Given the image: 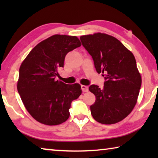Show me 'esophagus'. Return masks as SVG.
Segmentation results:
<instances>
[{"mask_svg":"<svg viewBox=\"0 0 158 158\" xmlns=\"http://www.w3.org/2000/svg\"><path fill=\"white\" fill-rule=\"evenodd\" d=\"M81 89L83 90V92H88V91H89V87H88L87 85H81Z\"/></svg>","mask_w":158,"mask_h":158,"instance_id":"1","label":"esophagus"}]
</instances>
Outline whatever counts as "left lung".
I'll list each match as a JSON object with an SVG mask.
<instances>
[{
	"instance_id": "obj_1",
	"label": "left lung",
	"mask_w": 158,
	"mask_h": 158,
	"mask_svg": "<svg viewBox=\"0 0 158 158\" xmlns=\"http://www.w3.org/2000/svg\"><path fill=\"white\" fill-rule=\"evenodd\" d=\"M84 47L91 56L98 73L105 77L102 89L89 86L96 100L90 106L92 116L102 124L122 121L137 103L141 85L135 58L118 40L105 33L80 37Z\"/></svg>"
}]
</instances>
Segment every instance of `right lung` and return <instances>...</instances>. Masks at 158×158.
Here are the masks:
<instances>
[{
  "label": "right lung",
  "mask_w": 158,
  "mask_h": 158,
  "mask_svg": "<svg viewBox=\"0 0 158 158\" xmlns=\"http://www.w3.org/2000/svg\"><path fill=\"white\" fill-rule=\"evenodd\" d=\"M80 46L76 36L54 35L37 44L21 63L18 93L37 121L56 125L68 119L72 102L82 93L81 85L66 84L56 77L67 53Z\"/></svg>",
  "instance_id": "obj_1"
}]
</instances>
